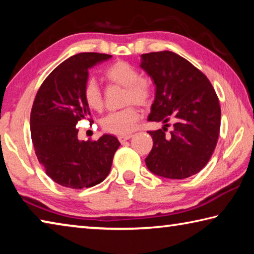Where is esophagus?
Wrapping results in <instances>:
<instances>
[{
  "instance_id": "esophagus-1",
  "label": "esophagus",
  "mask_w": 254,
  "mask_h": 254,
  "mask_svg": "<svg viewBox=\"0 0 254 254\" xmlns=\"http://www.w3.org/2000/svg\"><path fill=\"white\" fill-rule=\"evenodd\" d=\"M131 137H132L131 134H128V135H120L119 136V141L121 143H123V142H126V141H127L128 139H131Z\"/></svg>"
}]
</instances>
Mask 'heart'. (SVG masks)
Returning a JSON list of instances; mask_svg holds the SVG:
<instances>
[{"label":"heart","instance_id":"obj_1","mask_svg":"<svg viewBox=\"0 0 254 254\" xmlns=\"http://www.w3.org/2000/svg\"><path fill=\"white\" fill-rule=\"evenodd\" d=\"M106 79L111 84L126 87L123 95V105L135 104L145 107L152 101V89L142 79L141 72L127 62H117L105 70ZM83 97L89 109L100 112L104 107V98L100 86L95 79L86 80L83 88ZM139 111L128 106L121 111L111 113L102 120V128L107 133L117 135H127L134 130L139 120Z\"/></svg>","mask_w":254,"mask_h":254}]
</instances>
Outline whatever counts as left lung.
<instances>
[{
	"label": "left lung",
	"instance_id": "8db88e82",
	"mask_svg": "<svg viewBox=\"0 0 254 254\" xmlns=\"http://www.w3.org/2000/svg\"><path fill=\"white\" fill-rule=\"evenodd\" d=\"M140 67L156 85L148 120L162 122L149 131L153 147L145 165L154 175L185 179L204 168L217 143L221 107L210 81L203 72L173 51L141 55ZM175 122L169 133L168 121Z\"/></svg>",
	"mask_w": 254,
	"mask_h": 254
}]
</instances>
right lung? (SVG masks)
<instances>
[{
  "label": "right lung",
  "mask_w": 254,
  "mask_h": 254,
  "mask_svg": "<svg viewBox=\"0 0 254 254\" xmlns=\"http://www.w3.org/2000/svg\"><path fill=\"white\" fill-rule=\"evenodd\" d=\"M111 57L97 53L71 56L50 72L34 98L30 115L34 151L46 174L64 187L81 189L102 183L121 145L111 134L79 141L76 128L91 115L83 97L88 69Z\"/></svg>",
  "instance_id": "1"
}]
</instances>
